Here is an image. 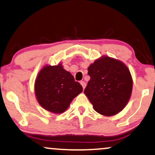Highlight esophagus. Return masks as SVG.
I'll list each match as a JSON object with an SVG mask.
<instances>
[{
  "instance_id": "obj_1",
  "label": "esophagus",
  "mask_w": 155,
  "mask_h": 155,
  "mask_svg": "<svg viewBox=\"0 0 155 155\" xmlns=\"http://www.w3.org/2000/svg\"><path fill=\"white\" fill-rule=\"evenodd\" d=\"M80 84H81V85L82 86V87H83V88L84 89V88H86V83L84 81H81L80 82Z\"/></svg>"
}]
</instances>
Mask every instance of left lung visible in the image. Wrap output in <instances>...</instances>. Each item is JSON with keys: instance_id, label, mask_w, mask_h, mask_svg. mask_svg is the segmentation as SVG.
<instances>
[{"instance_id": "left-lung-1", "label": "left lung", "mask_w": 155, "mask_h": 155, "mask_svg": "<svg viewBox=\"0 0 155 155\" xmlns=\"http://www.w3.org/2000/svg\"><path fill=\"white\" fill-rule=\"evenodd\" d=\"M90 80L84 94L94 110L112 116L123 110L133 90V79L127 66L108 56L97 59L88 68Z\"/></svg>"}]
</instances>
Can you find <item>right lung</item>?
<instances>
[{
  "label": "right lung",
  "mask_w": 155,
  "mask_h": 155,
  "mask_svg": "<svg viewBox=\"0 0 155 155\" xmlns=\"http://www.w3.org/2000/svg\"><path fill=\"white\" fill-rule=\"evenodd\" d=\"M82 91L81 84L75 81L61 63L57 66H44L35 82V93L39 104L56 114L64 112Z\"/></svg>",
  "instance_id": "add662e5"
}]
</instances>
